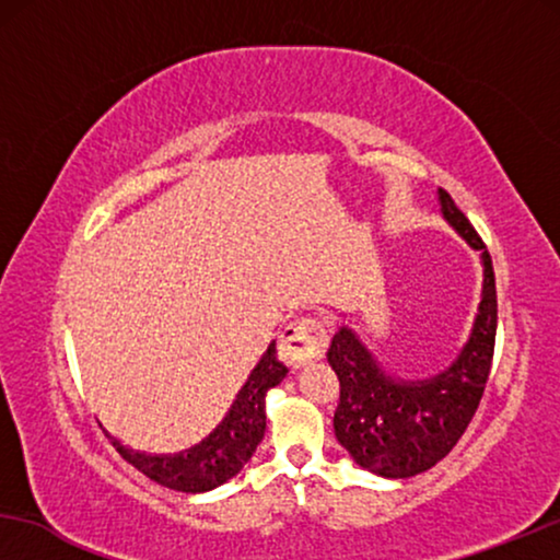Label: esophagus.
<instances>
[{
	"mask_svg": "<svg viewBox=\"0 0 560 560\" xmlns=\"http://www.w3.org/2000/svg\"><path fill=\"white\" fill-rule=\"evenodd\" d=\"M328 347V328L318 318H298L280 336V359L288 366H303L324 357Z\"/></svg>",
	"mask_w": 560,
	"mask_h": 560,
	"instance_id": "1",
	"label": "esophagus"
}]
</instances>
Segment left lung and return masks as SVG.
<instances>
[{
	"label": "left lung",
	"mask_w": 560,
	"mask_h": 560,
	"mask_svg": "<svg viewBox=\"0 0 560 560\" xmlns=\"http://www.w3.org/2000/svg\"><path fill=\"white\" fill-rule=\"evenodd\" d=\"M443 217L481 249L485 290L471 339L446 372L423 382H397L377 366L354 334L341 328L328 349V364L339 377L334 431L362 469L389 479H408L441 462L477 412L494 357L497 288L492 257L446 190Z\"/></svg>",
	"instance_id": "8db88e82"
}]
</instances>
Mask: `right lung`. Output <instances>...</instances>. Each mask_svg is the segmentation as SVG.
I'll list each match as a JSON object with an SVG mask.
<instances>
[{"instance_id": "right-lung-1", "label": "right lung", "mask_w": 560, "mask_h": 560, "mask_svg": "<svg viewBox=\"0 0 560 560\" xmlns=\"http://www.w3.org/2000/svg\"><path fill=\"white\" fill-rule=\"evenodd\" d=\"M285 374V364L278 359L275 343H270L267 354L259 359L255 372L249 374L247 385L236 395L224 423L198 446L188 448L186 454L150 456L121 446L114 435H109V441L125 462L158 485L178 489V492H209V489L232 479L234 474H240L242 466L255 454L267 423L265 395L270 387L280 385Z\"/></svg>"}]
</instances>
